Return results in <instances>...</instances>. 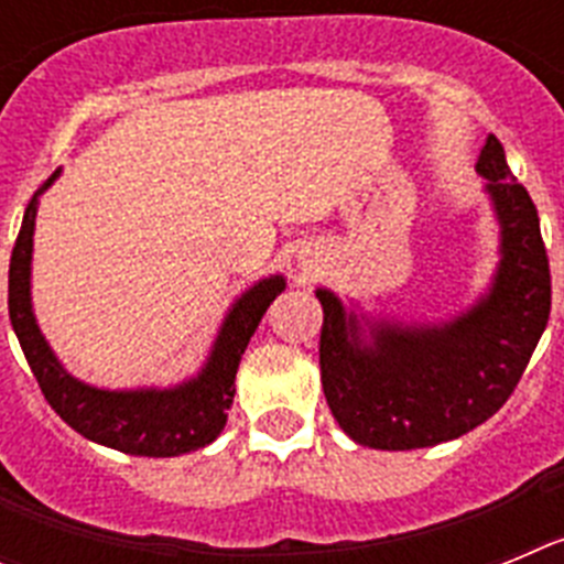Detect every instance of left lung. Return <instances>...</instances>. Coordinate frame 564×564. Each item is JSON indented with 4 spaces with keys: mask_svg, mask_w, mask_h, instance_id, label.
Returning a JSON list of instances; mask_svg holds the SVG:
<instances>
[{
    "mask_svg": "<svg viewBox=\"0 0 564 564\" xmlns=\"http://www.w3.org/2000/svg\"><path fill=\"white\" fill-rule=\"evenodd\" d=\"M500 223V265L477 305L441 325L364 322L318 288V364L327 406L361 446L406 452L455 441L511 398L551 316V268L534 200L502 143L477 158ZM364 318V316H361Z\"/></svg>",
    "mask_w": 564,
    "mask_h": 564,
    "instance_id": "8db88e82",
    "label": "left lung"
}]
</instances>
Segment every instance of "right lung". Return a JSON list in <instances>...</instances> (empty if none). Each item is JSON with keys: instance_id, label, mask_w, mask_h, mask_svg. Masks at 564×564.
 <instances>
[{"instance_id": "1", "label": "right lung", "mask_w": 564, "mask_h": 564, "mask_svg": "<svg viewBox=\"0 0 564 564\" xmlns=\"http://www.w3.org/2000/svg\"><path fill=\"white\" fill-rule=\"evenodd\" d=\"M24 208L17 246L10 253L8 273V311L10 325L17 330L30 370L36 376L47 403L67 426L109 449L138 457H177L203 449L223 432L228 410L234 403V378L239 358L246 352L253 330L262 322L273 299L285 291V279L268 276L248 288L228 311L206 367L197 378L169 387V390H98L78 381L62 367L33 316L30 302V259H33V228H36L39 194Z\"/></svg>"}]
</instances>
